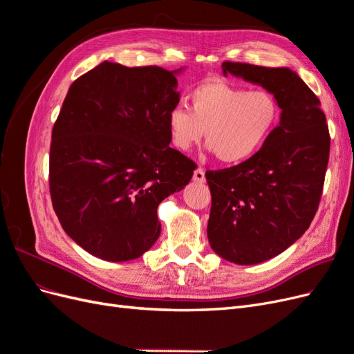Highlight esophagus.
<instances>
[{
	"mask_svg": "<svg viewBox=\"0 0 354 354\" xmlns=\"http://www.w3.org/2000/svg\"><path fill=\"white\" fill-rule=\"evenodd\" d=\"M194 180H195V181H198V183H203V181H205V171H203L201 167L195 169V173H194Z\"/></svg>",
	"mask_w": 354,
	"mask_h": 354,
	"instance_id": "34e87169",
	"label": "esophagus"
}]
</instances>
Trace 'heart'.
Instances as JSON below:
<instances>
[{"instance_id": "heart-1", "label": "heart", "mask_w": 354, "mask_h": 354, "mask_svg": "<svg viewBox=\"0 0 354 354\" xmlns=\"http://www.w3.org/2000/svg\"><path fill=\"white\" fill-rule=\"evenodd\" d=\"M189 100L190 109L176 104L167 113L171 145L186 152L205 133L209 149L226 164H241L254 156L279 122V103L261 88L208 81L196 85Z\"/></svg>"}]
</instances>
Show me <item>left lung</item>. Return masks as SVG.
Returning a JSON list of instances; mask_svg holds the SVG:
<instances>
[{"label": "left lung", "mask_w": 354, "mask_h": 354, "mask_svg": "<svg viewBox=\"0 0 354 354\" xmlns=\"http://www.w3.org/2000/svg\"><path fill=\"white\" fill-rule=\"evenodd\" d=\"M221 69L261 85L282 111L279 125L254 156L205 173L211 248L248 266L273 259L308 229L324 192L330 137L317 95L291 69L241 62H223Z\"/></svg>", "instance_id": "1"}]
</instances>
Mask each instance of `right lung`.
<instances>
[{"label": "right lung", "instance_id": "add662e5", "mask_svg": "<svg viewBox=\"0 0 354 354\" xmlns=\"http://www.w3.org/2000/svg\"><path fill=\"white\" fill-rule=\"evenodd\" d=\"M178 71L103 62L72 82L53 127V208L68 236L102 260L151 248L158 205L194 176V160L168 146Z\"/></svg>", "mask_w": 354, "mask_h": 354}]
</instances>
